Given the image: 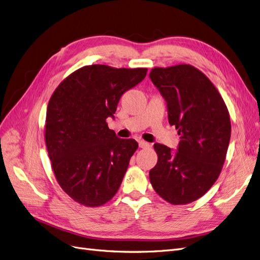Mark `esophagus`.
<instances>
[{
	"mask_svg": "<svg viewBox=\"0 0 260 260\" xmlns=\"http://www.w3.org/2000/svg\"><path fill=\"white\" fill-rule=\"evenodd\" d=\"M139 146L141 148H147L149 146V144L147 142H145V141H139Z\"/></svg>",
	"mask_w": 260,
	"mask_h": 260,
	"instance_id": "esophagus-1",
	"label": "esophagus"
}]
</instances>
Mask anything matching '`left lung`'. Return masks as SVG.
Wrapping results in <instances>:
<instances>
[{"mask_svg":"<svg viewBox=\"0 0 260 260\" xmlns=\"http://www.w3.org/2000/svg\"><path fill=\"white\" fill-rule=\"evenodd\" d=\"M149 78L166 101L169 124L180 136L176 151L154 144L158 160L149 180L168 203H192L221 172L231 137L229 112L216 86L191 65L156 67Z\"/></svg>","mask_w":260,"mask_h":260,"instance_id":"left-lung-1","label":"left lung"}]
</instances>
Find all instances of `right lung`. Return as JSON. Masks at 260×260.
<instances>
[{"instance_id": "add662e5", "label": "right lung", "mask_w": 260, "mask_h": 260, "mask_svg": "<svg viewBox=\"0 0 260 260\" xmlns=\"http://www.w3.org/2000/svg\"><path fill=\"white\" fill-rule=\"evenodd\" d=\"M146 68L84 66L69 75L50 99L45 143L57 182L84 206H101L119 188L131 156L133 139H119L106 119L122 94L142 81Z\"/></svg>"}]
</instances>
